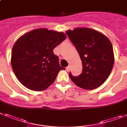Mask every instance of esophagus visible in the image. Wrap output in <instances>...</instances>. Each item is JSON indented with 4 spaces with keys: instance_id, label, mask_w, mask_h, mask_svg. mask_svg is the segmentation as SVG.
<instances>
[{
    "instance_id": "esophagus-1",
    "label": "esophagus",
    "mask_w": 127,
    "mask_h": 127,
    "mask_svg": "<svg viewBox=\"0 0 127 127\" xmlns=\"http://www.w3.org/2000/svg\"><path fill=\"white\" fill-rule=\"evenodd\" d=\"M70 69H71V67H70V66H67V67H66V70L67 71H70Z\"/></svg>"
}]
</instances>
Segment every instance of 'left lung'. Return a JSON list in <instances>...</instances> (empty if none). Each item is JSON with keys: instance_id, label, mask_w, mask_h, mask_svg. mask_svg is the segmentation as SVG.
Wrapping results in <instances>:
<instances>
[{"instance_id": "1", "label": "left lung", "mask_w": 127, "mask_h": 127, "mask_svg": "<svg viewBox=\"0 0 127 127\" xmlns=\"http://www.w3.org/2000/svg\"><path fill=\"white\" fill-rule=\"evenodd\" d=\"M66 34L74 44L82 63V72L78 76L69 73L77 86L87 90L97 88L105 82L114 63L113 47L103 34L90 28H75Z\"/></svg>"}]
</instances>
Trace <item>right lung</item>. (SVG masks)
<instances>
[{
	"label": "right lung",
	"mask_w": 127,
	"mask_h": 127,
	"mask_svg": "<svg viewBox=\"0 0 127 127\" xmlns=\"http://www.w3.org/2000/svg\"><path fill=\"white\" fill-rule=\"evenodd\" d=\"M66 38L62 32L36 29L17 40L11 51V66L19 82L29 89L42 91L54 83L60 67L53 53Z\"/></svg>",
	"instance_id": "1"
}]
</instances>
